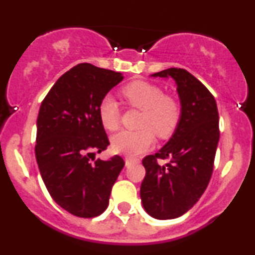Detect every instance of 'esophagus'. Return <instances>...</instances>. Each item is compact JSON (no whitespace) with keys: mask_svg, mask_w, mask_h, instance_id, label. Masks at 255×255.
Segmentation results:
<instances>
[{"mask_svg":"<svg viewBox=\"0 0 255 255\" xmlns=\"http://www.w3.org/2000/svg\"><path fill=\"white\" fill-rule=\"evenodd\" d=\"M125 162H126V166H129L130 164H133L134 160H133V159H130V158H126Z\"/></svg>","mask_w":255,"mask_h":255,"instance_id":"obj_1","label":"esophagus"}]
</instances>
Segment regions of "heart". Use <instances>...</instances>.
<instances>
[{
	"label": "heart",
	"mask_w": 255,
	"mask_h": 255,
	"mask_svg": "<svg viewBox=\"0 0 255 255\" xmlns=\"http://www.w3.org/2000/svg\"><path fill=\"white\" fill-rule=\"evenodd\" d=\"M122 95L131 107L142 110L140 130H122L111 140L113 150L127 157H136L153 145L154 135L165 139L176 130L181 119V107L171 96L148 81L137 80L128 84ZM99 119L104 128L118 129L120 126V109L118 102L111 96L102 99L98 107Z\"/></svg>",
	"instance_id": "heart-1"
}]
</instances>
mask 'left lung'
<instances>
[{"instance_id": "1", "label": "left lung", "mask_w": 255, "mask_h": 255, "mask_svg": "<svg viewBox=\"0 0 255 255\" xmlns=\"http://www.w3.org/2000/svg\"><path fill=\"white\" fill-rule=\"evenodd\" d=\"M151 77L174 79L181 119L169 141L142 159L140 198L151 217L174 219L194 206L210 182L219 141L218 109L211 92L186 69L169 68ZM158 157L172 160L159 166Z\"/></svg>"}]
</instances>
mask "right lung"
I'll use <instances>...</instances> for the list:
<instances>
[{"label":"right lung","mask_w":255,"mask_h":255,"mask_svg":"<svg viewBox=\"0 0 255 255\" xmlns=\"http://www.w3.org/2000/svg\"><path fill=\"white\" fill-rule=\"evenodd\" d=\"M122 80L121 73L80 63L58 79L40 105L38 168L55 203L78 217H97L107 210L125 166L120 156L95 159L109 145L98 107Z\"/></svg>","instance_id":"1"}]
</instances>
